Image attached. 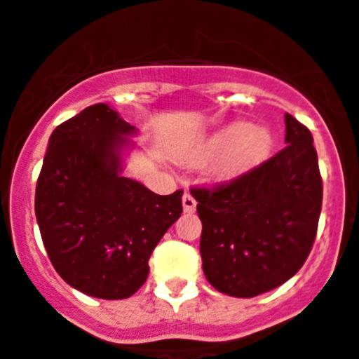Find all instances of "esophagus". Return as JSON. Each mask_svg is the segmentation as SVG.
Instances as JSON below:
<instances>
[{
	"mask_svg": "<svg viewBox=\"0 0 359 359\" xmlns=\"http://www.w3.org/2000/svg\"><path fill=\"white\" fill-rule=\"evenodd\" d=\"M182 205H184V212H195L196 200L193 198V195H191V193H184Z\"/></svg>",
	"mask_w": 359,
	"mask_h": 359,
	"instance_id": "1",
	"label": "esophagus"
}]
</instances>
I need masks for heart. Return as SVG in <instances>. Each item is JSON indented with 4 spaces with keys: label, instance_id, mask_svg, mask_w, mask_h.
<instances>
[{
    "label": "heart",
    "instance_id": "obj_1",
    "mask_svg": "<svg viewBox=\"0 0 359 359\" xmlns=\"http://www.w3.org/2000/svg\"><path fill=\"white\" fill-rule=\"evenodd\" d=\"M269 147V130L244 122L229 126L207 143V150L210 154L229 152L225 159V168L229 172H239L259 163L267 154Z\"/></svg>",
    "mask_w": 359,
    "mask_h": 359
}]
</instances>
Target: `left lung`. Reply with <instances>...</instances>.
I'll return each mask as SVG.
<instances>
[{
    "label": "left lung",
    "mask_w": 359,
    "mask_h": 359,
    "mask_svg": "<svg viewBox=\"0 0 359 359\" xmlns=\"http://www.w3.org/2000/svg\"><path fill=\"white\" fill-rule=\"evenodd\" d=\"M287 145L229 182L191 187L202 219L207 281L233 297H255L294 276L317 236L323 179L313 136L285 115Z\"/></svg>",
    "instance_id": "left-lung-1"
}]
</instances>
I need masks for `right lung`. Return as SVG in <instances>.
Returning <instances> with one entry per match:
<instances>
[{"label":"right lung","instance_id":"1","mask_svg":"<svg viewBox=\"0 0 359 359\" xmlns=\"http://www.w3.org/2000/svg\"><path fill=\"white\" fill-rule=\"evenodd\" d=\"M133 126L93 104L53 130L35 189L42 243L56 273L100 299H126L149 276V259L182 214V189L161 196L120 175Z\"/></svg>","mask_w":359,"mask_h":359}]
</instances>
